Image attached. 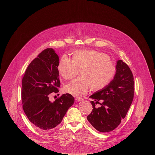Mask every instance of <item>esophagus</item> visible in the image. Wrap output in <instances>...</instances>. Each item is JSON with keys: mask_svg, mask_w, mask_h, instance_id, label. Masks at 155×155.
<instances>
[{"mask_svg": "<svg viewBox=\"0 0 155 155\" xmlns=\"http://www.w3.org/2000/svg\"><path fill=\"white\" fill-rule=\"evenodd\" d=\"M75 100H76L77 102H80V101H82L83 100V99L80 98V97H77V98L75 99Z\"/></svg>", "mask_w": 155, "mask_h": 155, "instance_id": "esophagus-1", "label": "esophagus"}]
</instances>
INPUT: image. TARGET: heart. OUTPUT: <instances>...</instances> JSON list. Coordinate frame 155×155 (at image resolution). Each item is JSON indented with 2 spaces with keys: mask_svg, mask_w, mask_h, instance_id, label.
Segmentation results:
<instances>
[{
  "mask_svg": "<svg viewBox=\"0 0 155 155\" xmlns=\"http://www.w3.org/2000/svg\"><path fill=\"white\" fill-rule=\"evenodd\" d=\"M59 73L64 80L73 78L79 71L80 78L74 80L64 87L66 93L75 97L86 94L90 88L100 90L113 79L116 68L105 54L95 51H78L73 59L62 56L58 65Z\"/></svg>",
  "mask_w": 155,
  "mask_h": 155,
  "instance_id": "heart-1",
  "label": "heart"
}]
</instances>
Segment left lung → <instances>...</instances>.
Masks as SVG:
<instances>
[{"label": "left lung", "instance_id": "1", "mask_svg": "<svg viewBox=\"0 0 155 155\" xmlns=\"http://www.w3.org/2000/svg\"><path fill=\"white\" fill-rule=\"evenodd\" d=\"M134 95L133 73L125 63L119 60L113 80L106 87L89 96L94 100L91 101L93 109L87 120L99 132L114 130L125 118ZM97 104H100L99 108L95 106Z\"/></svg>", "mask_w": 155, "mask_h": 155}]
</instances>
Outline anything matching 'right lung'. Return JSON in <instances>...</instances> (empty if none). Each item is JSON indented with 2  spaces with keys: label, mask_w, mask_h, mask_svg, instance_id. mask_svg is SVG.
<instances>
[{
  "label": "right lung",
  "mask_w": 155,
  "mask_h": 155,
  "mask_svg": "<svg viewBox=\"0 0 155 155\" xmlns=\"http://www.w3.org/2000/svg\"><path fill=\"white\" fill-rule=\"evenodd\" d=\"M59 63L58 55L52 48H47L30 63L22 77L23 110L30 122L43 132L59 124L74 103V97L69 94L53 102L49 99V94L59 92Z\"/></svg>",
  "instance_id": "right-lung-1"
}]
</instances>
